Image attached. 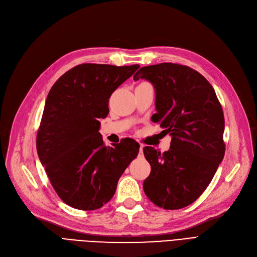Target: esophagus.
I'll use <instances>...</instances> for the list:
<instances>
[{"instance_id": "obj_1", "label": "esophagus", "mask_w": 257, "mask_h": 257, "mask_svg": "<svg viewBox=\"0 0 257 257\" xmlns=\"http://www.w3.org/2000/svg\"><path fill=\"white\" fill-rule=\"evenodd\" d=\"M143 149H144V146L141 145V147H140V156H143Z\"/></svg>"}]
</instances>
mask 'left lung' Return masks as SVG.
Segmentation results:
<instances>
[{"instance_id": "1", "label": "left lung", "mask_w": 257, "mask_h": 257, "mask_svg": "<svg viewBox=\"0 0 257 257\" xmlns=\"http://www.w3.org/2000/svg\"><path fill=\"white\" fill-rule=\"evenodd\" d=\"M145 79L155 90L152 121L172 137L170 150L161 154L145 147L151 166L144 191L165 209L192 204L212 180L225 154L224 114L213 87L191 67L159 63L140 69L133 80Z\"/></svg>"}]
</instances>
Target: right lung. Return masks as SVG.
<instances>
[{"label":"right lung","instance_id":"1","mask_svg":"<svg viewBox=\"0 0 257 257\" xmlns=\"http://www.w3.org/2000/svg\"><path fill=\"white\" fill-rule=\"evenodd\" d=\"M139 67L83 63L52 86L36 149L54 190L67 205L80 210L102 207L138 156L140 145L131 139L114 148L104 146L99 119L109 112L111 93Z\"/></svg>","mask_w":257,"mask_h":257}]
</instances>
